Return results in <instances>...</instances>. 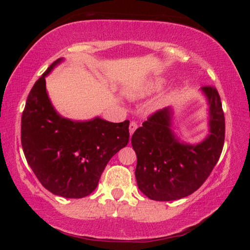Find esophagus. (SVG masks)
<instances>
[{
    "label": "esophagus",
    "mask_w": 250,
    "mask_h": 250,
    "mask_svg": "<svg viewBox=\"0 0 250 250\" xmlns=\"http://www.w3.org/2000/svg\"><path fill=\"white\" fill-rule=\"evenodd\" d=\"M137 128H138V125H137V122H134V121H132L130 124V125H129V131H130V135H132L133 134V132L135 130H137Z\"/></svg>",
    "instance_id": "obj_1"
}]
</instances>
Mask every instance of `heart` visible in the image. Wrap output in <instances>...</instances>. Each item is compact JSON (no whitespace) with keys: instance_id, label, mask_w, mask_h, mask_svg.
<instances>
[{"instance_id":"1","label":"heart","mask_w":250,"mask_h":250,"mask_svg":"<svg viewBox=\"0 0 250 250\" xmlns=\"http://www.w3.org/2000/svg\"><path fill=\"white\" fill-rule=\"evenodd\" d=\"M166 83H167L166 79L160 78V77L147 80V82L142 83L141 86L133 92V96L139 97V98H143V97L153 95L155 92H158L162 89ZM173 96H174V90L173 89L167 90V92H164L163 95L160 96V98L158 99V101H156L155 105L158 108L164 107V105H167L171 103Z\"/></svg>"}]
</instances>
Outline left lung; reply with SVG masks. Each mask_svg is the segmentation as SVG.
<instances>
[{"instance_id": "1", "label": "left lung", "mask_w": 250, "mask_h": 250, "mask_svg": "<svg viewBox=\"0 0 250 250\" xmlns=\"http://www.w3.org/2000/svg\"><path fill=\"white\" fill-rule=\"evenodd\" d=\"M207 101L208 133L196 145L182 141L173 126V108L152 115L135 130L131 143L137 154L135 179L140 191L153 201H175L191 195L216 166L225 140L221 97L202 87Z\"/></svg>"}]
</instances>
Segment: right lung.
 Returning a JSON list of instances; mask_svg holds the SVG:
<instances>
[{"mask_svg":"<svg viewBox=\"0 0 250 250\" xmlns=\"http://www.w3.org/2000/svg\"><path fill=\"white\" fill-rule=\"evenodd\" d=\"M34 84L22 115L21 141L28 166L46 189L66 198H82L96 189L110 159L129 142V121H78L59 115L46 90L45 78Z\"/></svg>","mask_w":250,"mask_h":250,"instance_id":"add662e5","label":"right lung"}]
</instances>
